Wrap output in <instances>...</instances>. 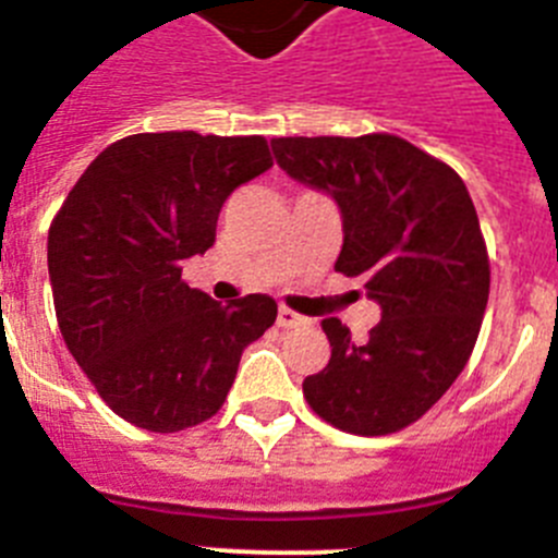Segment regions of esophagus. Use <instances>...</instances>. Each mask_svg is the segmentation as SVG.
<instances>
[{
    "instance_id": "1",
    "label": "esophagus",
    "mask_w": 558,
    "mask_h": 558,
    "mask_svg": "<svg viewBox=\"0 0 558 558\" xmlns=\"http://www.w3.org/2000/svg\"><path fill=\"white\" fill-rule=\"evenodd\" d=\"M276 324L282 329H293V327H302L304 318L299 313H293L290 307H279V315H276Z\"/></svg>"
}]
</instances>
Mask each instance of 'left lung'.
Returning <instances> with one entry per match:
<instances>
[{
  "label": "left lung",
  "instance_id": "obj_1",
  "mask_svg": "<svg viewBox=\"0 0 558 558\" xmlns=\"http://www.w3.org/2000/svg\"><path fill=\"white\" fill-rule=\"evenodd\" d=\"M270 147L290 179L338 204L335 270L363 276L383 313L363 343L324 318L332 357L304 379V397L338 430H402L463 372L489 302V256L466 184L391 133L282 136Z\"/></svg>",
  "mask_w": 558,
  "mask_h": 558
}]
</instances>
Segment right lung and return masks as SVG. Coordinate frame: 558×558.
<instances>
[{"mask_svg":"<svg viewBox=\"0 0 558 558\" xmlns=\"http://www.w3.org/2000/svg\"><path fill=\"white\" fill-rule=\"evenodd\" d=\"M274 167L263 136L133 133L97 156L49 226L58 327L117 416L150 433L211 418L243 349L276 322L254 293L220 304L181 282L215 245L236 186Z\"/></svg>","mask_w":558,"mask_h":558,"instance_id":"obj_1","label":"right lung"}]
</instances>
